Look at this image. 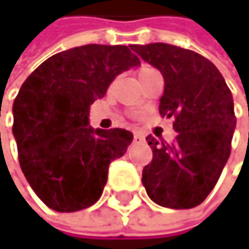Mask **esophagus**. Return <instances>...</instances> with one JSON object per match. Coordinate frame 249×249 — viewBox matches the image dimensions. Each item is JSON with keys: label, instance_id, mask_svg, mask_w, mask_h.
<instances>
[{"label": "esophagus", "instance_id": "esophagus-1", "mask_svg": "<svg viewBox=\"0 0 249 249\" xmlns=\"http://www.w3.org/2000/svg\"><path fill=\"white\" fill-rule=\"evenodd\" d=\"M143 140V136L140 133H134V142H142Z\"/></svg>", "mask_w": 249, "mask_h": 249}]
</instances>
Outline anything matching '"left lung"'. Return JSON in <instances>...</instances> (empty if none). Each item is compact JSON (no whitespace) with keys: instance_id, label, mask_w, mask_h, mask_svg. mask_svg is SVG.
<instances>
[{"instance_id":"left-lung-1","label":"left lung","mask_w":249,"mask_h":249,"mask_svg":"<svg viewBox=\"0 0 249 249\" xmlns=\"http://www.w3.org/2000/svg\"><path fill=\"white\" fill-rule=\"evenodd\" d=\"M164 77L161 116L173 118L172 143L151 134V164L142 182L160 206L190 209L200 205L218 182L231 151L236 127L233 97L216 67L194 51L166 43L131 46Z\"/></svg>"}]
</instances>
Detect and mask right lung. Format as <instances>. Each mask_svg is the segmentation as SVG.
<instances>
[{
  "label": "right lung",
  "instance_id": "add662e5",
  "mask_svg": "<svg viewBox=\"0 0 249 249\" xmlns=\"http://www.w3.org/2000/svg\"><path fill=\"white\" fill-rule=\"evenodd\" d=\"M139 58L127 46L85 44L47 58L26 77L13 103L19 164L41 202L58 212L92 206L107 182L110 162L133 134L95 130L89 106Z\"/></svg>",
  "mask_w": 249,
  "mask_h": 249
}]
</instances>
